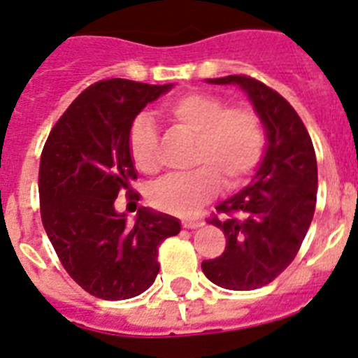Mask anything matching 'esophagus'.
I'll list each match as a JSON object with an SVG mask.
<instances>
[{
	"label": "esophagus",
	"instance_id": "1",
	"mask_svg": "<svg viewBox=\"0 0 358 358\" xmlns=\"http://www.w3.org/2000/svg\"><path fill=\"white\" fill-rule=\"evenodd\" d=\"M201 225H203V222H200V220H182L183 229H198Z\"/></svg>",
	"mask_w": 358,
	"mask_h": 358
}]
</instances>
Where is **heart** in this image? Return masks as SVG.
Returning a JSON list of instances; mask_svg holds the SVG:
<instances>
[{"label": "heart", "mask_w": 358, "mask_h": 358, "mask_svg": "<svg viewBox=\"0 0 358 358\" xmlns=\"http://www.w3.org/2000/svg\"><path fill=\"white\" fill-rule=\"evenodd\" d=\"M164 115L176 131L196 136L189 175H173L151 189L157 209L176 216H192L220 191V180L229 189L241 187L256 171L265 151V127L259 115L248 108H229L213 93L192 92L167 102ZM133 164L145 175L162 167L160 136L145 115L133 120L127 135Z\"/></svg>", "instance_id": "obj_1"}]
</instances>
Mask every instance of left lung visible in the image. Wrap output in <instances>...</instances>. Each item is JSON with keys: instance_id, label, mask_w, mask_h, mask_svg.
I'll list each match as a JSON object with an SVG mask.
<instances>
[{"instance_id": "8db88e82", "label": "left lung", "mask_w": 358, "mask_h": 358, "mask_svg": "<svg viewBox=\"0 0 358 358\" xmlns=\"http://www.w3.org/2000/svg\"><path fill=\"white\" fill-rule=\"evenodd\" d=\"M207 83L247 93L265 127L266 151L252 182L216 207L222 220H209L223 231L227 247L201 270L227 290H256L290 265L308 232L317 201L315 151L299 115L278 92L247 76Z\"/></svg>"}]
</instances>
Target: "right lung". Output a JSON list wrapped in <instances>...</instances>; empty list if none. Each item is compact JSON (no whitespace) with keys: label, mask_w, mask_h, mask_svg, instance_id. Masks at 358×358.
<instances>
[{"label":"right lung","mask_w":358,"mask_h":358,"mask_svg":"<svg viewBox=\"0 0 358 358\" xmlns=\"http://www.w3.org/2000/svg\"><path fill=\"white\" fill-rule=\"evenodd\" d=\"M175 85L108 79L86 88L50 131L39 166L41 220L70 278L99 299H131L157 279L158 247L180 232L169 214L117 213L136 169L127 135L136 115Z\"/></svg>","instance_id":"1"}]
</instances>
